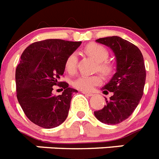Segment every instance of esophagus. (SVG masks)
Instances as JSON below:
<instances>
[{
  "label": "esophagus",
  "mask_w": 159,
  "mask_h": 159,
  "mask_svg": "<svg viewBox=\"0 0 159 159\" xmlns=\"http://www.w3.org/2000/svg\"><path fill=\"white\" fill-rule=\"evenodd\" d=\"M82 93H84V95L88 96V97H92V96L93 95V94L91 93H88V92H84V91H82Z\"/></svg>",
  "instance_id": "obj_1"
}]
</instances>
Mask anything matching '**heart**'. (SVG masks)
<instances>
[{
	"instance_id": "b5f03b06",
	"label": "heart",
	"mask_w": 159,
	"mask_h": 159,
	"mask_svg": "<svg viewBox=\"0 0 159 159\" xmlns=\"http://www.w3.org/2000/svg\"><path fill=\"white\" fill-rule=\"evenodd\" d=\"M85 52L98 62V69L102 74L108 76L114 72V66L111 62L106 61L109 57V52L104 46L95 43H91L85 47ZM77 61L78 57L76 53H70L66 57L65 61V68L66 71L69 72L70 74L75 73L76 70ZM102 83V77L99 75L92 76L81 75L72 82V85L75 89L81 91L90 92L93 90L96 86L101 84Z\"/></svg>"
}]
</instances>
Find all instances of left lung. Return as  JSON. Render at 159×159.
<instances>
[{
  "label": "left lung",
  "instance_id": "8db88e82",
  "mask_svg": "<svg viewBox=\"0 0 159 159\" xmlns=\"http://www.w3.org/2000/svg\"><path fill=\"white\" fill-rule=\"evenodd\" d=\"M110 47L116 58V73L102 90L112 93L103 109L94 111L103 124H118L132 115L142 98L145 84L144 58L135 44L119 36H109L96 40Z\"/></svg>",
  "mask_w": 159,
  "mask_h": 159
}]
</instances>
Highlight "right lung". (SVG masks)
<instances>
[{
  "label": "right lung",
  "instance_id": "right-lung-1",
  "mask_svg": "<svg viewBox=\"0 0 159 159\" xmlns=\"http://www.w3.org/2000/svg\"><path fill=\"white\" fill-rule=\"evenodd\" d=\"M80 44L81 41L48 39L30 44L21 55L15 71L17 98L33 124L53 128L67 117L72 93L78 91L59 80L65 70L66 57ZM54 85L64 89L61 95L52 93Z\"/></svg>",
  "mask_w": 159,
  "mask_h": 159
}]
</instances>
